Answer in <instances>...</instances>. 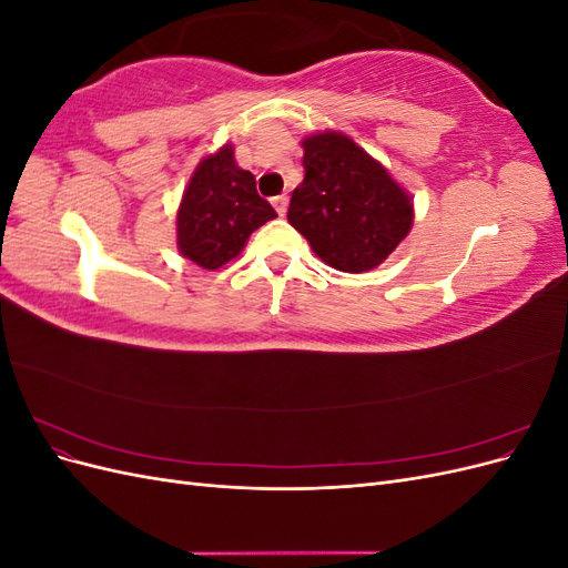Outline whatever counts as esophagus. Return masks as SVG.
<instances>
[{"label": "esophagus", "mask_w": 568, "mask_h": 568, "mask_svg": "<svg viewBox=\"0 0 568 568\" xmlns=\"http://www.w3.org/2000/svg\"><path fill=\"white\" fill-rule=\"evenodd\" d=\"M272 205H274V211H277L280 215H286V209H288V196H286V194H282V196H274V199H272Z\"/></svg>", "instance_id": "1"}]
</instances>
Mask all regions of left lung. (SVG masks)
Wrapping results in <instances>:
<instances>
[{
  "instance_id": "8db88e82",
  "label": "left lung",
  "mask_w": 568,
  "mask_h": 568,
  "mask_svg": "<svg viewBox=\"0 0 568 568\" xmlns=\"http://www.w3.org/2000/svg\"><path fill=\"white\" fill-rule=\"evenodd\" d=\"M303 151L305 178L291 194V225L341 272L384 263L412 227L405 189L346 134H313Z\"/></svg>"
}]
</instances>
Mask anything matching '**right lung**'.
Masks as SVG:
<instances>
[{
    "label": "right lung",
    "instance_id": "right-lung-1",
    "mask_svg": "<svg viewBox=\"0 0 568 568\" xmlns=\"http://www.w3.org/2000/svg\"><path fill=\"white\" fill-rule=\"evenodd\" d=\"M277 217L255 192V178L234 161L232 146L203 159L178 211V246L189 261L217 270L242 253L246 239Z\"/></svg>",
    "mask_w": 568,
    "mask_h": 568
}]
</instances>
